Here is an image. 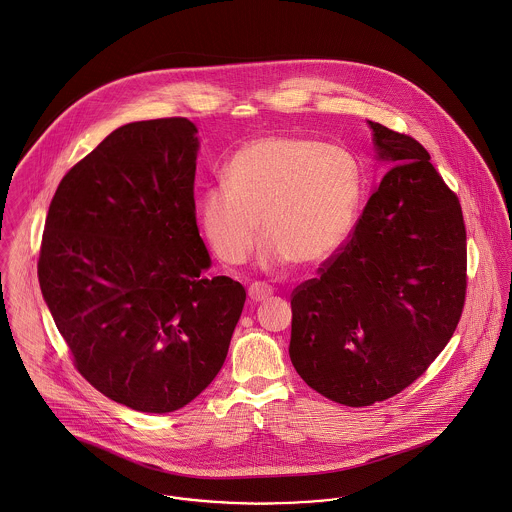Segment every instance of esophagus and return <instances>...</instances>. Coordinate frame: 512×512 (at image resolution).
Here are the masks:
<instances>
[{
    "mask_svg": "<svg viewBox=\"0 0 512 512\" xmlns=\"http://www.w3.org/2000/svg\"><path fill=\"white\" fill-rule=\"evenodd\" d=\"M272 293H274L272 287H270L268 283H264V281H256V283H252V285L248 287V297H250V301H254V303L266 301Z\"/></svg>",
    "mask_w": 512,
    "mask_h": 512,
    "instance_id": "34e87169",
    "label": "esophagus"
}]
</instances>
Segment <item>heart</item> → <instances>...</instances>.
I'll return each mask as SVG.
<instances>
[{"mask_svg":"<svg viewBox=\"0 0 512 512\" xmlns=\"http://www.w3.org/2000/svg\"><path fill=\"white\" fill-rule=\"evenodd\" d=\"M362 197L354 156L336 144L276 135L240 146L225 168V184L199 201V219L215 254L244 264L262 234L266 260L315 266L344 242Z\"/></svg>","mask_w":512,"mask_h":512,"instance_id":"heart-1","label":"heart"}]
</instances>
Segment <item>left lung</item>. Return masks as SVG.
I'll return each mask as SVG.
<instances>
[{
	"mask_svg": "<svg viewBox=\"0 0 512 512\" xmlns=\"http://www.w3.org/2000/svg\"><path fill=\"white\" fill-rule=\"evenodd\" d=\"M370 127L379 158L395 166L319 276L291 293V362L346 407H370L419 379L452 338L467 289L458 195L419 140Z\"/></svg>",
	"mask_w": 512,
	"mask_h": 512,
	"instance_id": "obj_1",
	"label": "left lung"
}]
</instances>
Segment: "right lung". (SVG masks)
Returning <instances> with one entry per match:
<instances>
[{
  "label": "right lung",
  "mask_w": 512,
  "mask_h": 512,
  "mask_svg": "<svg viewBox=\"0 0 512 512\" xmlns=\"http://www.w3.org/2000/svg\"><path fill=\"white\" fill-rule=\"evenodd\" d=\"M197 127H119L74 164L48 207L39 283L74 368L140 413L186 407L225 364L246 291L209 279L195 217Z\"/></svg>",
  "instance_id": "1"
}]
</instances>
